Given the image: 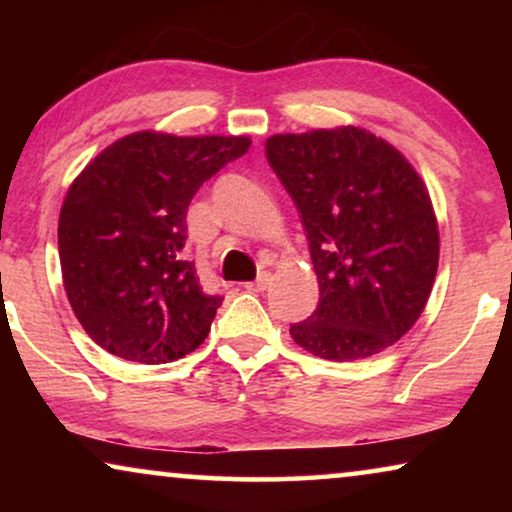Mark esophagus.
Instances as JSON below:
<instances>
[{"mask_svg":"<svg viewBox=\"0 0 512 512\" xmlns=\"http://www.w3.org/2000/svg\"><path fill=\"white\" fill-rule=\"evenodd\" d=\"M268 286H270V275H268V272H263V275H258L256 282H249L247 284V289L249 291H265V289H268Z\"/></svg>","mask_w":512,"mask_h":512,"instance_id":"1","label":"esophagus"}]
</instances>
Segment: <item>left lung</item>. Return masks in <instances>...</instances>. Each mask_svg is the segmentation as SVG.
Returning <instances> with one entry per match:
<instances>
[{
  "label": "left lung",
  "mask_w": 512,
  "mask_h": 512,
  "mask_svg": "<svg viewBox=\"0 0 512 512\" xmlns=\"http://www.w3.org/2000/svg\"><path fill=\"white\" fill-rule=\"evenodd\" d=\"M265 156L303 216L319 305L291 326L298 347L356 361L422 317L438 272V219L410 160L359 125L282 132Z\"/></svg>",
  "instance_id": "obj_1"
}]
</instances>
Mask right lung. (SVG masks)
<instances>
[{
    "label": "right lung",
    "mask_w": 512,
    "mask_h": 512,
    "mask_svg": "<svg viewBox=\"0 0 512 512\" xmlns=\"http://www.w3.org/2000/svg\"><path fill=\"white\" fill-rule=\"evenodd\" d=\"M251 146L247 135L139 130L97 153L67 188L58 221L62 284L90 338L125 361L184 359L223 298L181 256L193 195Z\"/></svg>",
    "instance_id": "right-lung-1"
}]
</instances>
